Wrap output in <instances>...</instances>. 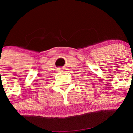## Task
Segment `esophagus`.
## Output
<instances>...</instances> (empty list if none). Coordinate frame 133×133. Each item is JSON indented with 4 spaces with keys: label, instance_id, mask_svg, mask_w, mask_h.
Returning a JSON list of instances; mask_svg holds the SVG:
<instances>
[{
    "label": "esophagus",
    "instance_id": "1",
    "mask_svg": "<svg viewBox=\"0 0 133 133\" xmlns=\"http://www.w3.org/2000/svg\"><path fill=\"white\" fill-rule=\"evenodd\" d=\"M58 71L59 73H63V72H64V71H63L62 69H58Z\"/></svg>",
    "mask_w": 133,
    "mask_h": 133
}]
</instances>
